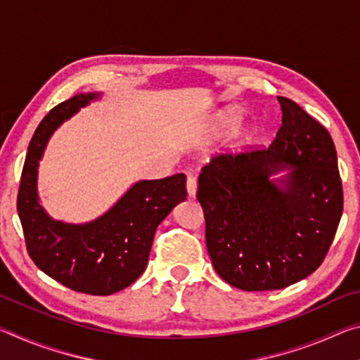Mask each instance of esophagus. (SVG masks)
<instances>
[{"label":"esophagus","instance_id":"1","mask_svg":"<svg viewBox=\"0 0 360 360\" xmlns=\"http://www.w3.org/2000/svg\"><path fill=\"white\" fill-rule=\"evenodd\" d=\"M187 193L188 198H195L197 195V179L193 176H187Z\"/></svg>","mask_w":360,"mask_h":360}]
</instances>
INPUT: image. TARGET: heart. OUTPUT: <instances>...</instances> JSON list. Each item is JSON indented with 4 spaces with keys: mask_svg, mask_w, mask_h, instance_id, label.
<instances>
[{
    "mask_svg": "<svg viewBox=\"0 0 360 360\" xmlns=\"http://www.w3.org/2000/svg\"><path fill=\"white\" fill-rule=\"evenodd\" d=\"M248 139H251V135H248Z\"/></svg>",
    "mask_w": 360,
    "mask_h": 360,
    "instance_id": "obj_1",
    "label": "heart"
}]
</instances>
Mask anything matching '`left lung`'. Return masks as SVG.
Returning a JSON list of instances; mask_svg holds the SVG:
<instances>
[{
	"label": "left lung",
	"instance_id": "left-lung-1",
	"mask_svg": "<svg viewBox=\"0 0 360 360\" xmlns=\"http://www.w3.org/2000/svg\"><path fill=\"white\" fill-rule=\"evenodd\" d=\"M278 101L283 125L268 148L219 154L198 176L214 270L249 292L284 289L318 270L343 214L330 133L295 101ZM284 167L291 172L271 179Z\"/></svg>",
	"mask_w": 360,
	"mask_h": 360
}]
</instances>
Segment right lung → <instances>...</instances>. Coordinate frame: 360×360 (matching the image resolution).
I'll return each instance as SVG.
<instances>
[{
  "instance_id": "right-lung-1",
  "label": "right lung",
  "mask_w": 360,
  "mask_h": 360,
  "mask_svg": "<svg viewBox=\"0 0 360 360\" xmlns=\"http://www.w3.org/2000/svg\"><path fill=\"white\" fill-rule=\"evenodd\" d=\"M98 96L77 94L42 119L23 163L17 211L27 251L41 271L76 292L111 295L143 275L158 224L187 198V191L186 174L179 173L136 182L111 210L89 224H65L47 216L36 188L47 139L62 122Z\"/></svg>"
}]
</instances>
